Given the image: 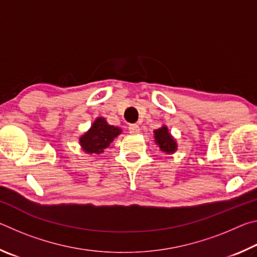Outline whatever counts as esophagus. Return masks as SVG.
<instances>
[{
    "label": "esophagus",
    "instance_id": "obj_1",
    "mask_svg": "<svg viewBox=\"0 0 257 257\" xmlns=\"http://www.w3.org/2000/svg\"><path fill=\"white\" fill-rule=\"evenodd\" d=\"M128 130H129L130 134H138L139 132H141V128H139L138 124L134 123V124H129Z\"/></svg>",
    "mask_w": 257,
    "mask_h": 257
}]
</instances>
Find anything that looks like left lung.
<instances>
[{"label":"left lung","mask_w":257,"mask_h":257,"mask_svg":"<svg viewBox=\"0 0 257 257\" xmlns=\"http://www.w3.org/2000/svg\"><path fill=\"white\" fill-rule=\"evenodd\" d=\"M155 135V142L156 144H159L161 151L165 152V153H173L177 150V144L173 141L171 135L168 133V128L163 125L162 128H160L154 132Z\"/></svg>","instance_id":"obj_1"}]
</instances>
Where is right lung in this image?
<instances>
[{
	"label": "right lung",
	"mask_w": 257,
	"mask_h": 257,
	"mask_svg": "<svg viewBox=\"0 0 257 257\" xmlns=\"http://www.w3.org/2000/svg\"><path fill=\"white\" fill-rule=\"evenodd\" d=\"M121 133V129L107 124L103 118H97L92 128L80 138V145L87 153H102L104 149Z\"/></svg>",
	"instance_id": "obj_1"
}]
</instances>
